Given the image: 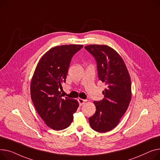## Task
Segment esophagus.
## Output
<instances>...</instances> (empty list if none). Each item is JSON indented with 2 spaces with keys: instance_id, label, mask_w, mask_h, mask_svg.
Instances as JSON below:
<instances>
[{
  "instance_id": "obj_1",
  "label": "esophagus",
  "mask_w": 160,
  "mask_h": 160,
  "mask_svg": "<svg viewBox=\"0 0 160 160\" xmlns=\"http://www.w3.org/2000/svg\"><path fill=\"white\" fill-rule=\"evenodd\" d=\"M78 102H79V105L81 106V105H82L84 104V102H87V100L81 99V98H79V99H78Z\"/></svg>"
}]
</instances>
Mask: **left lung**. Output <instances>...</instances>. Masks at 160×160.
Here are the masks:
<instances>
[{"label":"left lung","mask_w":160,"mask_h":160,"mask_svg":"<svg viewBox=\"0 0 160 160\" xmlns=\"http://www.w3.org/2000/svg\"><path fill=\"white\" fill-rule=\"evenodd\" d=\"M85 49L96 60L98 78L105 82L104 98L94 101L96 111L89 118L91 128L104 133L114 128L127 111L132 97L131 80L119 54L107 45L90 44Z\"/></svg>","instance_id":"8db88e82"}]
</instances>
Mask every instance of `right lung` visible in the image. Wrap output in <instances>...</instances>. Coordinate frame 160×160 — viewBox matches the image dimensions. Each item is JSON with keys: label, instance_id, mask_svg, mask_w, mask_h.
Listing matches in <instances>:
<instances>
[{"label": "right lung", "instance_id": "add662e5", "mask_svg": "<svg viewBox=\"0 0 160 160\" xmlns=\"http://www.w3.org/2000/svg\"><path fill=\"white\" fill-rule=\"evenodd\" d=\"M82 47L81 44L53 47L42 55L33 73L30 84L32 100L45 124L53 130L68 127L79 107L76 99H62L59 88L66 82L73 55Z\"/></svg>", "mask_w": 160, "mask_h": 160}]
</instances>
